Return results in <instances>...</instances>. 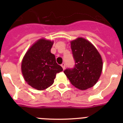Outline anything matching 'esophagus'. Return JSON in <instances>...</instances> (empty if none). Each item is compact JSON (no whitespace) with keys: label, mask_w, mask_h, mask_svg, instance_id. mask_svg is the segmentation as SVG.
Returning a JSON list of instances; mask_svg holds the SVG:
<instances>
[{"label":"esophagus","mask_w":123,"mask_h":123,"mask_svg":"<svg viewBox=\"0 0 123 123\" xmlns=\"http://www.w3.org/2000/svg\"><path fill=\"white\" fill-rule=\"evenodd\" d=\"M61 66L62 67L63 69H65V63H63L62 64V65H61Z\"/></svg>","instance_id":"34e87169"}]
</instances>
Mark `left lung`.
Segmentation results:
<instances>
[{
	"label": "left lung",
	"mask_w": 123,
	"mask_h": 123,
	"mask_svg": "<svg viewBox=\"0 0 123 123\" xmlns=\"http://www.w3.org/2000/svg\"><path fill=\"white\" fill-rule=\"evenodd\" d=\"M74 67L64 70L71 84L86 90L95 85L100 76L103 67L101 56L89 41L79 37L71 42Z\"/></svg>",
	"instance_id": "8db88e82"
}]
</instances>
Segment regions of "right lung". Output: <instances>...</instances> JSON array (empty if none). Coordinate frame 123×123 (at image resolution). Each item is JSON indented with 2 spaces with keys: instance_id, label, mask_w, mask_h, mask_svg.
Returning a JSON list of instances; mask_svg holds the SVG:
<instances>
[{
  "instance_id": "right-lung-1",
  "label": "right lung",
  "mask_w": 123,
  "mask_h": 123,
  "mask_svg": "<svg viewBox=\"0 0 123 123\" xmlns=\"http://www.w3.org/2000/svg\"><path fill=\"white\" fill-rule=\"evenodd\" d=\"M53 43L44 39L39 40L23 59L21 71L25 81L37 90H44L52 85L56 74L63 70L50 52Z\"/></svg>"
}]
</instances>
